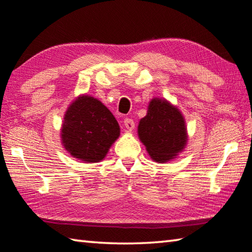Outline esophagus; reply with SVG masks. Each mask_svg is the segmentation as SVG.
I'll use <instances>...</instances> for the list:
<instances>
[{
    "instance_id": "esophagus-1",
    "label": "esophagus",
    "mask_w": 252,
    "mask_h": 252,
    "mask_svg": "<svg viewBox=\"0 0 252 252\" xmlns=\"http://www.w3.org/2000/svg\"><path fill=\"white\" fill-rule=\"evenodd\" d=\"M134 121L131 119H125V126L127 131H132L134 129Z\"/></svg>"
}]
</instances>
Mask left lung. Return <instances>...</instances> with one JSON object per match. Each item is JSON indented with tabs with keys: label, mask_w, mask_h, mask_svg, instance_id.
Segmentation results:
<instances>
[{
	"label": "left lung",
	"mask_w": 252,
	"mask_h": 252,
	"mask_svg": "<svg viewBox=\"0 0 252 252\" xmlns=\"http://www.w3.org/2000/svg\"><path fill=\"white\" fill-rule=\"evenodd\" d=\"M138 137L156 162L170 161L184 151L189 140L185 118L166 98L154 97L139 121Z\"/></svg>",
	"instance_id": "1"
}]
</instances>
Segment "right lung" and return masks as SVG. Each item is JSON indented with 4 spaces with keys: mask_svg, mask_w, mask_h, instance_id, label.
I'll return each instance as SVG.
<instances>
[{
    "mask_svg": "<svg viewBox=\"0 0 252 252\" xmlns=\"http://www.w3.org/2000/svg\"><path fill=\"white\" fill-rule=\"evenodd\" d=\"M120 137L111 111L91 95H78L63 115L61 138L65 150L83 162H99Z\"/></svg>",
    "mask_w": 252,
    "mask_h": 252,
    "instance_id": "1",
    "label": "right lung"
}]
</instances>
